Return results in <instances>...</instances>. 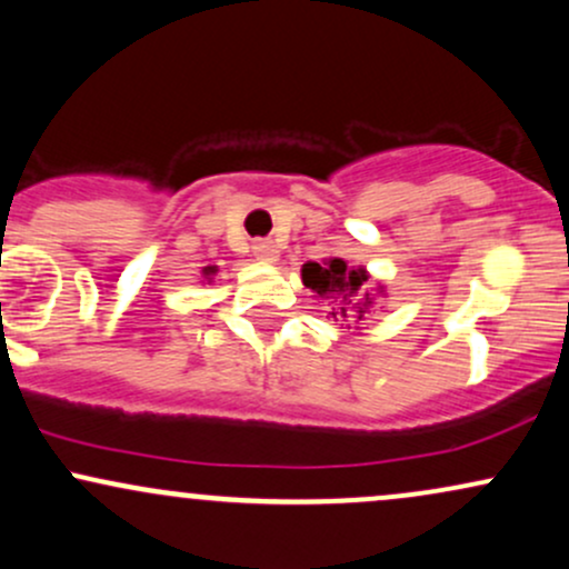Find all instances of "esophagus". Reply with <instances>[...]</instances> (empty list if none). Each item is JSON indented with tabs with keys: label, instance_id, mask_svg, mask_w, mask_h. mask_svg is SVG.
<instances>
[{
	"label": "esophagus",
	"instance_id": "34e87169",
	"mask_svg": "<svg viewBox=\"0 0 569 569\" xmlns=\"http://www.w3.org/2000/svg\"><path fill=\"white\" fill-rule=\"evenodd\" d=\"M253 257H257L259 262H276L278 248L272 246L270 240H257V243H253Z\"/></svg>",
	"mask_w": 569,
	"mask_h": 569
}]
</instances>
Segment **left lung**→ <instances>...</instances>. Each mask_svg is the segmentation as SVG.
Wrapping results in <instances>:
<instances>
[{
    "label": "left lung",
    "mask_w": 569,
    "mask_h": 569,
    "mask_svg": "<svg viewBox=\"0 0 569 569\" xmlns=\"http://www.w3.org/2000/svg\"><path fill=\"white\" fill-rule=\"evenodd\" d=\"M302 280L305 286L310 291H316L318 297L326 299L331 307V316H339L342 321H348V318H358L361 321L363 312H367V305H352L350 299L356 297L358 291H361V286L367 283V272L358 267V270H352V267H348L342 262V259H331V262L326 264H316V262H307L302 267ZM369 299V293H367Z\"/></svg>",
    "instance_id": "left-lung-1"
}]
</instances>
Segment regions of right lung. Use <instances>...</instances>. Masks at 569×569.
<instances>
[{
  "instance_id": "add662e5",
  "label": "right lung",
  "mask_w": 569,
  "mask_h": 569,
  "mask_svg": "<svg viewBox=\"0 0 569 569\" xmlns=\"http://www.w3.org/2000/svg\"><path fill=\"white\" fill-rule=\"evenodd\" d=\"M208 272H213V267H208V270H206V276H208Z\"/></svg>"
}]
</instances>
